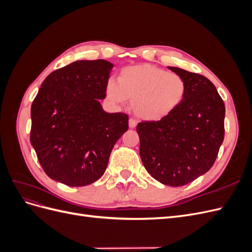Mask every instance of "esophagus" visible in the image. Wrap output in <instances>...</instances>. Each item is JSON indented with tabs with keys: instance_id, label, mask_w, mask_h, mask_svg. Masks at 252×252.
<instances>
[{
	"instance_id": "esophagus-1",
	"label": "esophagus",
	"mask_w": 252,
	"mask_h": 252,
	"mask_svg": "<svg viewBox=\"0 0 252 252\" xmlns=\"http://www.w3.org/2000/svg\"><path fill=\"white\" fill-rule=\"evenodd\" d=\"M135 127H136V122H135V120H133V119L129 120V128L133 129V128H135Z\"/></svg>"
}]
</instances>
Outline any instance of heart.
Returning <instances> with one entry per match:
<instances>
[{
	"label": "heart",
	"mask_w": 252,
	"mask_h": 252,
	"mask_svg": "<svg viewBox=\"0 0 252 252\" xmlns=\"http://www.w3.org/2000/svg\"><path fill=\"white\" fill-rule=\"evenodd\" d=\"M186 93V82L180 74L150 64L126 67L118 84L109 81L106 86L110 101L123 104L130 100L135 116L150 122L168 117L184 101Z\"/></svg>",
	"instance_id": "1"
}]
</instances>
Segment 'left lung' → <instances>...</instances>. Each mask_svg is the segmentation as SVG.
<instances>
[{"mask_svg": "<svg viewBox=\"0 0 252 252\" xmlns=\"http://www.w3.org/2000/svg\"><path fill=\"white\" fill-rule=\"evenodd\" d=\"M185 80L184 101L168 117L136 126L146 170L168 186H184L215 164L224 141L225 105L204 75L168 67Z\"/></svg>", "mask_w": 252, "mask_h": 252, "instance_id": "8db88e82", "label": "left lung"}]
</instances>
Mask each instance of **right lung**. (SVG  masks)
Segmentation results:
<instances>
[{
	"instance_id": "1",
	"label": "right lung",
	"mask_w": 252,
	"mask_h": 252,
	"mask_svg": "<svg viewBox=\"0 0 252 252\" xmlns=\"http://www.w3.org/2000/svg\"><path fill=\"white\" fill-rule=\"evenodd\" d=\"M112 67L105 60L75 61L42 83L32 105L30 142L50 179L86 186L107 168L114 144L128 130L127 114L106 112L100 103Z\"/></svg>"
}]
</instances>
